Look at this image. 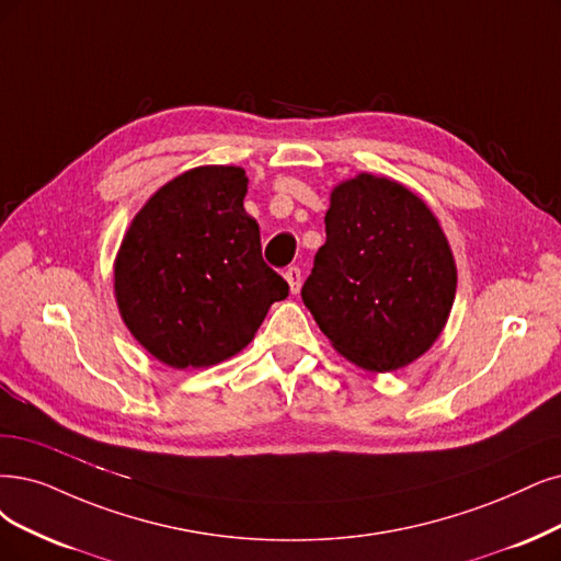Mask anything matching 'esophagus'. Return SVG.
Instances as JSON below:
<instances>
[{
	"label": "esophagus",
	"mask_w": 561,
	"mask_h": 561,
	"mask_svg": "<svg viewBox=\"0 0 561 561\" xmlns=\"http://www.w3.org/2000/svg\"><path fill=\"white\" fill-rule=\"evenodd\" d=\"M284 279L288 282V288H291V294L298 296V294H300V286H302V270H300L298 265L286 267Z\"/></svg>",
	"instance_id": "1"
}]
</instances>
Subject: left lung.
I'll use <instances>...</instances> for the list:
<instances>
[{
    "instance_id": "obj_1",
    "label": "left lung",
    "mask_w": 561,
    "mask_h": 561,
    "mask_svg": "<svg viewBox=\"0 0 561 561\" xmlns=\"http://www.w3.org/2000/svg\"><path fill=\"white\" fill-rule=\"evenodd\" d=\"M455 286L450 244L421 196L371 173L330 192L300 296L340 356L375 375L407 367L442 335Z\"/></svg>"
}]
</instances>
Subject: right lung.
<instances>
[{"mask_svg": "<svg viewBox=\"0 0 561 561\" xmlns=\"http://www.w3.org/2000/svg\"><path fill=\"white\" fill-rule=\"evenodd\" d=\"M240 165H198L157 190L122 238L115 300L159 363L210 367L254 340L288 284L261 256Z\"/></svg>", "mask_w": 561, "mask_h": 561, "instance_id": "obj_1", "label": "right lung"}]
</instances>
